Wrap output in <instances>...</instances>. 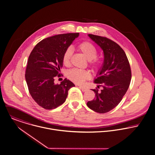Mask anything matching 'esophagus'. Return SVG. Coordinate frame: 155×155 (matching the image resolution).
<instances>
[{
    "label": "esophagus",
    "instance_id": "34e87169",
    "mask_svg": "<svg viewBox=\"0 0 155 155\" xmlns=\"http://www.w3.org/2000/svg\"><path fill=\"white\" fill-rule=\"evenodd\" d=\"M79 88H80L82 91H84V92H85V91H86L88 90V89H87L86 87H85L79 86Z\"/></svg>",
    "mask_w": 155,
    "mask_h": 155
}]
</instances>
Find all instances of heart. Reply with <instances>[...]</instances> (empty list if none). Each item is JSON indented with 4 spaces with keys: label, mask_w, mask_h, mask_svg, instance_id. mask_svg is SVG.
<instances>
[{
    "label": "heart",
    "mask_w": 155,
    "mask_h": 155,
    "mask_svg": "<svg viewBox=\"0 0 155 155\" xmlns=\"http://www.w3.org/2000/svg\"><path fill=\"white\" fill-rule=\"evenodd\" d=\"M78 48L89 61L90 65L93 69L97 70L101 67L102 61L97 57V49L93 44L88 41H84L81 43ZM72 53L73 51L70 48H68L65 51L62 56V63L65 66L70 65ZM67 76L72 82L77 84H82L85 81L90 78L91 74L88 70L74 68L68 71Z\"/></svg>",
    "instance_id": "b5f03b06"
}]
</instances>
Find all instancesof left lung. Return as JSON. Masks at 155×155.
I'll return each instance as SVG.
<instances>
[{
  "mask_svg": "<svg viewBox=\"0 0 155 155\" xmlns=\"http://www.w3.org/2000/svg\"><path fill=\"white\" fill-rule=\"evenodd\" d=\"M89 37L103 50L104 61L94 79V83L102 84L101 91L93 90L95 97L87 106L98 113H106L121 101L129 87L132 73L127 56L115 42L104 37L88 34ZM99 86L97 87L99 88Z\"/></svg>",
  "mask_w": 155,
  "mask_h": 155,
  "instance_id": "obj_1",
  "label": "left lung"
}]
</instances>
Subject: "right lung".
Segmentation results:
<instances>
[{
	"label": "right lung",
	"instance_id": "obj_1",
	"mask_svg": "<svg viewBox=\"0 0 155 155\" xmlns=\"http://www.w3.org/2000/svg\"><path fill=\"white\" fill-rule=\"evenodd\" d=\"M79 33L56 35L40 41L31 53L25 79L30 94L39 106L53 109L65 102L68 90L74 84L65 79L55 84L56 76L61 77L62 56Z\"/></svg>",
	"mask_w": 155,
	"mask_h": 155
}]
</instances>
